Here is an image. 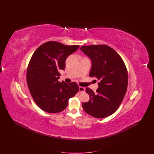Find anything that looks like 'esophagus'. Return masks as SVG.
<instances>
[{
    "label": "esophagus",
    "mask_w": 154,
    "mask_h": 154,
    "mask_svg": "<svg viewBox=\"0 0 154 154\" xmlns=\"http://www.w3.org/2000/svg\"><path fill=\"white\" fill-rule=\"evenodd\" d=\"M85 91V88L82 87H79V92H84Z\"/></svg>",
    "instance_id": "esophagus-1"
}]
</instances>
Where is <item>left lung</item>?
Instances as JSON below:
<instances>
[{
  "mask_svg": "<svg viewBox=\"0 0 154 154\" xmlns=\"http://www.w3.org/2000/svg\"><path fill=\"white\" fill-rule=\"evenodd\" d=\"M80 49L92 61L89 76L100 81L96 92L86 88L90 99L82 103V108L94 117H109L118 109L126 92L128 76L124 62L106 45H83Z\"/></svg>",
  "mask_w": 154,
  "mask_h": 154,
  "instance_id": "left-lung-1",
  "label": "left lung"
}]
</instances>
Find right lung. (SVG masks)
Listing matches in <instances>:
<instances>
[{"instance_id":"1","label":"right lung","mask_w":154,"mask_h":154,"mask_svg":"<svg viewBox=\"0 0 154 154\" xmlns=\"http://www.w3.org/2000/svg\"><path fill=\"white\" fill-rule=\"evenodd\" d=\"M50 41L34 52L27 68L26 81L30 94L37 105L48 113L65 110L69 99L79 92L76 82H59V70L65 68L69 55L79 48Z\"/></svg>"}]
</instances>
